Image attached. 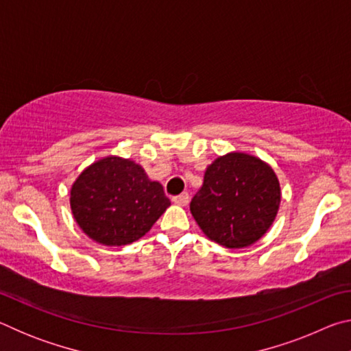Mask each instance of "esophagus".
<instances>
[{
    "instance_id": "esophagus-1",
    "label": "esophagus",
    "mask_w": 351,
    "mask_h": 351,
    "mask_svg": "<svg viewBox=\"0 0 351 351\" xmlns=\"http://www.w3.org/2000/svg\"><path fill=\"white\" fill-rule=\"evenodd\" d=\"M171 201H173V203L178 204V206H187L189 204V193L178 195V197L171 198Z\"/></svg>"
}]
</instances>
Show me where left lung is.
Instances as JSON below:
<instances>
[{"mask_svg": "<svg viewBox=\"0 0 351 351\" xmlns=\"http://www.w3.org/2000/svg\"><path fill=\"white\" fill-rule=\"evenodd\" d=\"M280 198V182L271 165L252 154L234 152L207 165L190 212L207 239L241 249L268 232Z\"/></svg>", "mask_w": 351, "mask_h": 351, "instance_id": "8db88e82", "label": "left lung"}]
</instances>
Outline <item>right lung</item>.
<instances>
[{
    "label": "right lung",
    "mask_w": 351,
    "mask_h": 351,
    "mask_svg": "<svg viewBox=\"0 0 351 351\" xmlns=\"http://www.w3.org/2000/svg\"><path fill=\"white\" fill-rule=\"evenodd\" d=\"M69 203L75 223L91 240L125 246L152 229L170 199L142 165L106 156L79 175L71 187Z\"/></svg>",
    "instance_id": "add662e5"
}]
</instances>
